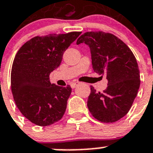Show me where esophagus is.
Masks as SVG:
<instances>
[{
	"instance_id": "1",
	"label": "esophagus",
	"mask_w": 153,
	"mask_h": 153,
	"mask_svg": "<svg viewBox=\"0 0 153 153\" xmlns=\"http://www.w3.org/2000/svg\"><path fill=\"white\" fill-rule=\"evenodd\" d=\"M79 85V82H72L71 84V87L72 88V89H74V88L76 87L77 85Z\"/></svg>"
}]
</instances>
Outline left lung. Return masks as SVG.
<instances>
[{
    "label": "left lung",
    "instance_id": "left-lung-1",
    "mask_svg": "<svg viewBox=\"0 0 153 153\" xmlns=\"http://www.w3.org/2000/svg\"><path fill=\"white\" fill-rule=\"evenodd\" d=\"M91 53L93 69L106 76L108 87L102 93L91 86L87 100L89 111L102 123H115L130 111L140 87V71L132 51L112 33L90 31L78 38Z\"/></svg>",
    "mask_w": 153,
    "mask_h": 153
}]
</instances>
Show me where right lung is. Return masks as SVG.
Listing matches in <instances>:
<instances>
[{"mask_svg": "<svg viewBox=\"0 0 153 153\" xmlns=\"http://www.w3.org/2000/svg\"><path fill=\"white\" fill-rule=\"evenodd\" d=\"M80 34L74 31L36 36L16 53L11 72L12 95L20 112L38 126L52 125L64 115L71 88L51 84L49 74Z\"/></svg>", "mask_w": 153, "mask_h": 153, "instance_id": "1", "label": "right lung"}]
</instances>
